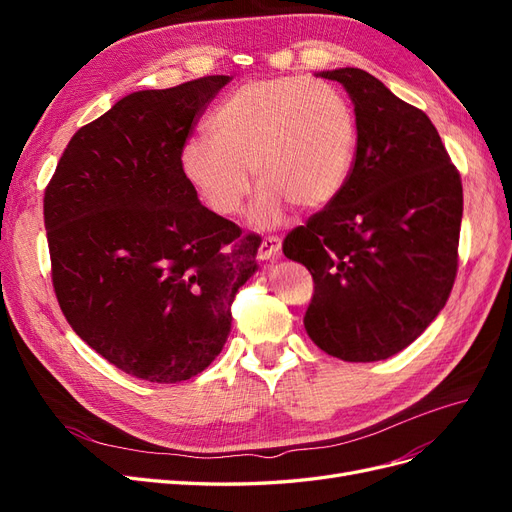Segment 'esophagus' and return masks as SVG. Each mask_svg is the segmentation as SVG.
Instances as JSON below:
<instances>
[{"instance_id":"34e87169","label":"esophagus","mask_w":512,"mask_h":512,"mask_svg":"<svg viewBox=\"0 0 512 512\" xmlns=\"http://www.w3.org/2000/svg\"><path fill=\"white\" fill-rule=\"evenodd\" d=\"M280 250H282V239L280 237H265V239H262L260 247H258V258L269 260Z\"/></svg>"}]
</instances>
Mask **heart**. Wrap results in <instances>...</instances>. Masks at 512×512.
<instances>
[{
	"label": "heart",
	"instance_id": "obj_1",
	"mask_svg": "<svg viewBox=\"0 0 512 512\" xmlns=\"http://www.w3.org/2000/svg\"><path fill=\"white\" fill-rule=\"evenodd\" d=\"M209 138H190L181 166L200 200L235 215L250 194V168L262 185L252 220L269 226L290 200L318 209L339 194L356 149V119L331 83L280 76L232 91L207 123Z\"/></svg>",
	"mask_w": 512,
	"mask_h": 512
}]
</instances>
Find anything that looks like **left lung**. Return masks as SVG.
<instances>
[{"label": "left lung", "mask_w": 512, "mask_h": 512, "mask_svg": "<svg viewBox=\"0 0 512 512\" xmlns=\"http://www.w3.org/2000/svg\"><path fill=\"white\" fill-rule=\"evenodd\" d=\"M320 76L352 98L356 153L344 188L282 250L314 277L303 318L312 342L342 361H382L410 346L453 290L461 177L421 108L359 68Z\"/></svg>", "instance_id": "1"}]
</instances>
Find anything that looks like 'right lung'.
<instances>
[{"mask_svg": "<svg viewBox=\"0 0 512 512\" xmlns=\"http://www.w3.org/2000/svg\"><path fill=\"white\" fill-rule=\"evenodd\" d=\"M230 76L145 89L76 132L44 190L61 312L126 374L173 384L226 344L258 235L200 205L181 149Z\"/></svg>", "mask_w": 512, "mask_h": 512, "instance_id": "right-lung-1", "label": "right lung"}]
</instances>
